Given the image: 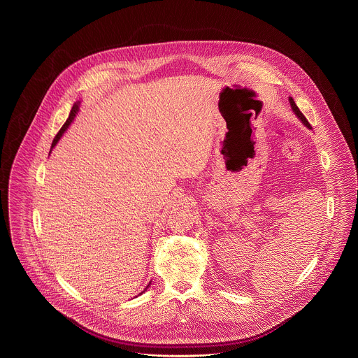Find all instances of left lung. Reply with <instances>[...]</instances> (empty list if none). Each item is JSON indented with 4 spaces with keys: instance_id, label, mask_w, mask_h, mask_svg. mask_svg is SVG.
I'll use <instances>...</instances> for the list:
<instances>
[{
    "instance_id": "obj_1",
    "label": "left lung",
    "mask_w": 358,
    "mask_h": 358,
    "mask_svg": "<svg viewBox=\"0 0 358 358\" xmlns=\"http://www.w3.org/2000/svg\"><path fill=\"white\" fill-rule=\"evenodd\" d=\"M289 101H290V105H292V109H293V112H294V113H296V115H297V117L300 118L301 121L303 122V125H305L306 128L312 129V125H310V124H309V121H308V120L305 118V115L301 113V110L300 109H299V106L296 105V102L293 101V99L290 97V99H289Z\"/></svg>"
}]
</instances>
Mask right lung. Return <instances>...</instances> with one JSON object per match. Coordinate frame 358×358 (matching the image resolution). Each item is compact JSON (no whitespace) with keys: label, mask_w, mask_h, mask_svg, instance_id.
<instances>
[{"label":"right lung","mask_w":358,"mask_h":358,"mask_svg":"<svg viewBox=\"0 0 358 358\" xmlns=\"http://www.w3.org/2000/svg\"><path fill=\"white\" fill-rule=\"evenodd\" d=\"M77 110H78V103H74V105H73L72 110H71V115H69V118L66 120V122L64 124V127L59 129V131H58L57 134H56V137H55V140H53V143H52V149H53V148L56 146V143H57L58 140L61 138V136L64 134V131H65V130L68 129V127L71 125V122H72L73 118H74V115H76V113H77ZM148 286H146V287H148ZM143 292H145V290H143Z\"/></svg>","instance_id":"obj_1"}]
</instances>
